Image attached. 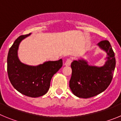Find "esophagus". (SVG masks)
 <instances>
[{
  "label": "esophagus",
  "instance_id": "34e87169",
  "mask_svg": "<svg viewBox=\"0 0 121 121\" xmlns=\"http://www.w3.org/2000/svg\"><path fill=\"white\" fill-rule=\"evenodd\" d=\"M71 59H67V60L65 62V65L66 66H70L71 65Z\"/></svg>",
  "mask_w": 121,
  "mask_h": 121
}]
</instances>
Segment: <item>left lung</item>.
<instances>
[{
	"label": "left lung",
	"mask_w": 121,
	"mask_h": 121,
	"mask_svg": "<svg viewBox=\"0 0 121 121\" xmlns=\"http://www.w3.org/2000/svg\"><path fill=\"white\" fill-rule=\"evenodd\" d=\"M98 45L107 54L104 65H89L83 59L73 60L71 64L72 74L69 86L78 98H89L101 93L107 88L113 79L116 59L110 43L108 40H102Z\"/></svg>",
	"instance_id": "1"
}]
</instances>
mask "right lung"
<instances>
[{
  "instance_id": "right-lung-1",
  "label": "right lung",
  "mask_w": 121,
  "mask_h": 121,
  "mask_svg": "<svg viewBox=\"0 0 121 121\" xmlns=\"http://www.w3.org/2000/svg\"><path fill=\"white\" fill-rule=\"evenodd\" d=\"M30 34L19 36L9 48L7 57L9 79L15 89L26 96L37 98L48 91L51 78L62 66V60L47 61L37 66L23 64L17 51L21 42Z\"/></svg>"
}]
</instances>
